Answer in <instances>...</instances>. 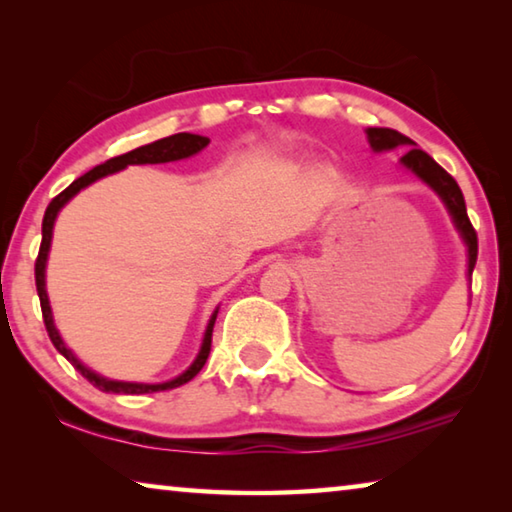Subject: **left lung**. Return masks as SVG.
<instances>
[{"label":"left lung","mask_w":512,"mask_h":512,"mask_svg":"<svg viewBox=\"0 0 512 512\" xmlns=\"http://www.w3.org/2000/svg\"><path fill=\"white\" fill-rule=\"evenodd\" d=\"M368 135V144L375 153L381 151H393L397 146H406L411 149L406 155H402L400 162L404 169H409L415 178L422 180L431 192H436V196L443 201L447 207L449 216H452L454 228L461 235L463 244L467 248V277H472L474 264H476V253H479V241H476V232L472 228L470 219H467V210H465V198L461 187L456 185V180L449 176V173L440 167V164L431 158V155L418 149V144L409 137L393 131V128H366Z\"/></svg>","instance_id":"obj_1"}]
</instances>
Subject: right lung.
<instances>
[{"label":"right lung","mask_w":512,"mask_h":512,"mask_svg":"<svg viewBox=\"0 0 512 512\" xmlns=\"http://www.w3.org/2000/svg\"><path fill=\"white\" fill-rule=\"evenodd\" d=\"M210 144V140L203 135H194V133H176L169 137H162L158 142L144 144L140 149H133L124 155H117V158H110L108 162L99 164V167L90 169L88 173H83L81 178H76L72 185H69L65 192H60L54 201L49 203L45 219H42V244H40V253L36 259V287H38V298H40V307H42V318H45V327L49 332V339L54 343V348L63 354V357L72 363V366L81 372V375L90 381L92 386H97L103 393H121V395H142V393H158V391H171V388H178L187 384L189 379H194L201 368L205 366L207 357H210V348H212V329H214V320L216 314H219V307L212 311L210 320H207L205 334H203V343L201 350H198L196 359L192 361L185 372H180L178 377H173L169 381H160V384H142V381H119V379H108L94 372L92 368L85 366V363L76 357V354L67 348L63 336L56 329L54 323V314H51V305H49V296H47V259H49V248H51V237H54V223L58 219V212L72 201V198L92 183H97L99 178H106L110 173H117L121 169H126L128 164H164V162H176V160H185L192 158V155L201 153L205 146Z\"/></svg>","instance_id":"right-lung-1"}]
</instances>
